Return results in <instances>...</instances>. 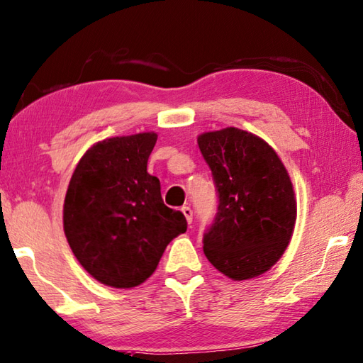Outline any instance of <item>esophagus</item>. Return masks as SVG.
Wrapping results in <instances>:
<instances>
[{"label":"esophagus","instance_id":"34e87169","mask_svg":"<svg viewBox=\"0 0 363 363\" xmlns=\"http://www.w3.org/2000/svg\"><path fill=\"white\" fill-rule=\"evenodd\" d=\"M182 212H183V215H185V218H186L188 223H191V221H193V211H191V207L183 206V207H182Z\"/></svg>","mask_w":363,"mask_h":363}]
</instances>
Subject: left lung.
Wrapping results in <instances>:
<instances>
[{
  "instance_id": "obj_1",
  "label": "left lung",
  "mask_w": 363,
  "mask_h": 363,
  "mask_svg": "<svg viewBox=\"0 0 363 363\" xmlns=\"http://www.w3.org/2000/svg\"><path fill=\"white\" fill-rule=\"evenodd\" d=\"M198 145L218 193L202 239L207 259L234 281L263 274L294 233L296 201L287 170L264 140L236 127L202 133Z\"/></svg>"
}]
</instances>
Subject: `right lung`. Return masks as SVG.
<instances>
[{
	"instance_id": "add662e5",
	"label": "right lung",
	"mask_w": 363,
	"mask_h": 363,
	"mask_svg": "<svg viewBox=\"0 0 363 363\" xmlns=\"http://www.w3.org/2000/svg\"><path fill=\"white\" fill-rule=\"evenodd\" d=\"M152 132L94 145L76 165L63 204V230L82 268L99 282L130 289L157 268L165 247L186 231L180 211L164 204L146 172Z\"/></svg>"
}]
</instances>
